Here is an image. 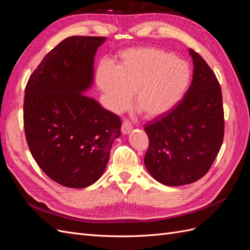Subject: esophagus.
<instances>
[{
    "instance_id": "1",
    "label": "esophagus",
    "mask_w": 250,
    "mask_h": 250,
    "mask_svg": "<svg viewBox=\"0 0 250 250\" xmlns=\"http://www.w3.org/2000/svg\"><path fill=\"white\" fill-rule=\"evenodd\" d=\"M132 129V124L129 120H124L123 123H122V128H121V130H122L123 134H127L129 133Z\"/></svg>"
}]
</instances>
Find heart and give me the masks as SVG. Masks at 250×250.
Returning a JSON list of instances; mask_svg holds the SVG:
<instances>
[{
    "mask_svg": "<svg viewBox=\"0 0 250 250\" xmlns=\"http://www.w3.org/2000/svg\"><path fill=\"white\" fill-rule=\"evenodd\" d=\"M97 85L115 112L131 101L149 118L165 115L185 97L192 79L191 66L173 53L156 47H139L120 53L116 66H97Z\"/></svg>",
    "mask_w": 250,
    "mask_h": 250,
    "instance_id": "heart-1",
    "label": "heart"
}]
</instances>
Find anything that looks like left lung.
Masks as SVG:
<instances>
[{"label":"left lung","mask_w":250,"mask_h":250,"mask_svg":"<svg viewBox=\"0 0 250 250\" xmlns=\"http://www.w3.org/2000/svg\"><path fill=\"white\" fill-rule=\"evenodd\" d=\"M193 80L175 107L148 122L149 147L144 163L166 186H184L203 177L213 165L224 138V111L219 81L197 52Z\"/></svg>","instance_id":"1"}]
</instances>
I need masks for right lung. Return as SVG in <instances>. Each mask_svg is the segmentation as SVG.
I'll return each mask as SVG.
<instances>
[{"instance_id": "1", "label": "right lung", "mask_w": 250, "mask_h": 250, "mask_svg": "<svg viewBox=\"0 0 250 250\" xmlns=\"http://www.w3.org/2000/svg\"><path fill=\"white\" fill-rule=\"evenodd\" d=\"M104 36H71L43 57L25 88L26 140L40 168L57 184L86 188L100 178L120 118L82 93L93 83Z\"/></svg>"}]
</instances>
